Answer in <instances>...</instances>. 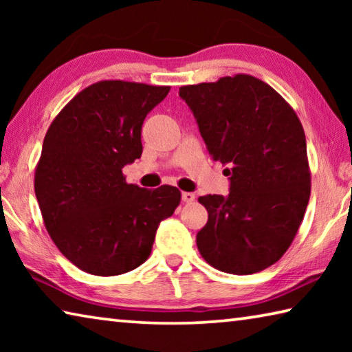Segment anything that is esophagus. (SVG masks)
<instances>
[{
  "mask_svg": "<svg viewBox=\"0 0 352 352\" xmlns=\"http://www.w3.org/2000/svg\"><path fill=\"white\" fill-rule=\"evenodd\" d=\"M194 199H195L194 192H182V200L184 204H190V201H194Z\"/></svg>",
  "mask_w": 352,
  "mask_h": 352,
  "instance_id": "34e87169",
  "label": "esophagus"
}]
</instances>
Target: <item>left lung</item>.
<instances>
[{
  "mask_svg": "<svg viewBox=\"0 0 352 352\" xmlns=\"http://www.w3.org/2000/svg\"><path fill=\"white\" fill-rule=\"evenodd\" d=\"M214 162L228 166V195H204L197 247L214 269L250 275L287 252L311 195L305 130L294 109L253 76L180 88Z\"/></svg>",
  "mask_w": 352,
  "mask_h": 352,
  "instance_id": "left-lung-1",
  "label": "left lung"
}]
</instances>
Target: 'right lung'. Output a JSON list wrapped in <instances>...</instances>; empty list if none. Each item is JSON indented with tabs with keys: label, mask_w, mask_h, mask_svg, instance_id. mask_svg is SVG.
<instances>
[{
	"label": "right lung",
	"mask_w": 352,
	"mask_h": 352,
	"mask_svg": "<svg viewBox=\"0 0 352 352\" xmlns=\"http://www.w3.org/2000/svg\"><path fill=\"white\" fill-rule=\"evenodd\" d=\"M169 90L93 83L47 129L35 195L51 239L83 272L115 276L140 267L151 256L158 225L180 204L174 186L144 189L122 175L142 153V122Z\"/></svg>",
	"instance_id": "right-lung-1"
}]
</instances>
